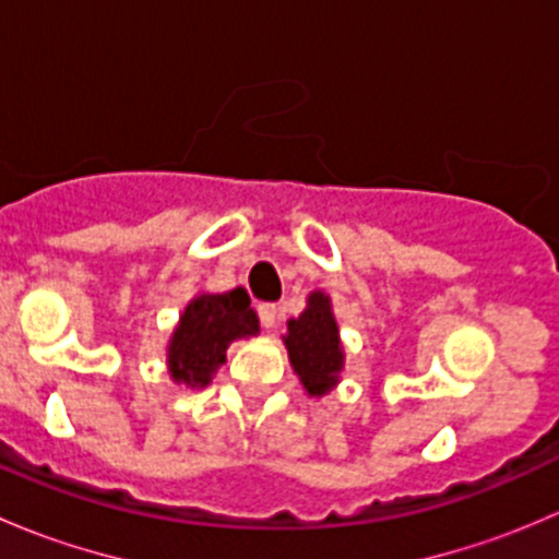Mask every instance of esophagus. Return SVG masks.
Returning a JSON list of instances; mask_svg holds the SVG:
<instances>
[{"instance_id":"obj_1","label":"esophagus","mask_w":559,"mask_h":559,"mask_svg":"<svg viewBox=\"0 0 559 559\" xmlns=\"http://www.w3.org/2000/svg\"><path fill=\"white\" fill-rule=\"evenodd\" d=\"M257 313H259V321H262L264 330L275 326V321H278V308H275L273 302H262V306L257 308Z\"/></svg>"}]
</instances>
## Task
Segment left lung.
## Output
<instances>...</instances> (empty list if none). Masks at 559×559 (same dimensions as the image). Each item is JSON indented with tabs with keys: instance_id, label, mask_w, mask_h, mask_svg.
<instances>
[{
	"instance_id": "1",
	"label": "left lung",
	"mask_w": 559,
	"mask_h": 559,
	"mask_svg": "<svg viewBox=\"0 0 559 559\" xmlns=\"http://www.w3.org/2000/svg\"><path fill=\"white\" fill-rule=\"evenodd\" d=\"M295 373L300 376L308 394H324L337 381L343 368L341 337L335 316L330 311V297L313 292L300 319L289 321V335L284 337Z\"/></svg>"
}]
</instances>
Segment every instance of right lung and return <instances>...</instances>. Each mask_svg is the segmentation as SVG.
<instances>
[{"mask_svg":"<svg viewBox=\"0 0 559 559\" xmlns=\"http://www.w3.org/2000/svg\"><path fill=\"white\" fill-rule=\"evenodd\" d=\"M257 332L259 321L246 289L194 297L180 316L167 352L173 379L189 386H205L213 370L224 362L229 343Z\"/></svg>","mask_w":559,"mask_h":559,"instance_id":"add662e5","label":"right lung"}]
</instances>
